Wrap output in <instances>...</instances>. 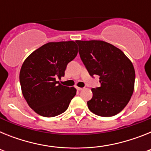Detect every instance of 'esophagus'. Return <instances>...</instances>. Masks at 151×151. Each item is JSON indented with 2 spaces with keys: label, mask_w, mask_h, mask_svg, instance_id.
<instances>
[{
  "label": "esophagus",
  "mask_w": 151,
  "mask_h": 151,
  "mask_svg": "<svg viewBox=\"0 0 151 151\" xmlns=\"http://www.w3.org/2000/svg\"><path fill=\"white\" fill-rule=\"evenodd\" d=\"M76 89H77V91H82V88H79V87H76Z\"/></svg>",
  "instance_id": "obj_1"
}]
</instances>
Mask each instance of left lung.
Segmentation results:
<instances>
[{"label":"left lung","mask_w":151,"mask_h":151,"mask_svg":"<svg viewBox=\"0 0 151 151\" xmlns=\"http://www.w3.org/2000/svg\"><path fill=\"white\" fill-rule=\"evenodd\" d=\"M78 53L91 76H99L101 86L92 88L87 102L91 112L113 116L123 110L134 91L135 72L120 49L104 41H76Z\"/></svg>","instance_id":"obj_1"}]
</instances>
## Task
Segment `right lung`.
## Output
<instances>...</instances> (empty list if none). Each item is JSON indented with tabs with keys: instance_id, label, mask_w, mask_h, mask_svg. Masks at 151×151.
<instances>
[{
	"instance_id": "right-lung-1",
	"label": "right lung",
	"mask_w": 151,
	"mask_h": 151,
	"mask_svg": "<svg viewBox=\"0 0 151 151\" xmlns=\"http://www.w3.org/2000/svg\"><path fill=\"white\" fill-rule=\"evenodd\" d=\"M78 54L73 41L49 42L25 60L19 73L21 89L26 102L36 113L54 117L67 110L76 89L62 85L66 66Z\"/></svg>"
}]
</instances>
